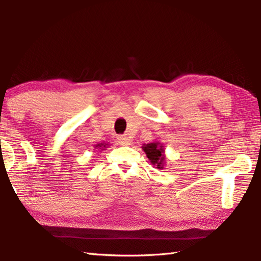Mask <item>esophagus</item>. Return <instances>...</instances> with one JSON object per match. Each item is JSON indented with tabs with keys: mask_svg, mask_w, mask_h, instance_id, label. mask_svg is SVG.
I'll return each mask as SVG.
<instances>
[{
	"mask_svg": "<svg viewBox=\"0 0 261 261\" xmlns=\"http://www.w3.org/2000/svg\"><path fill=\"white\" fill-rule=\"evenodd\" d=\"M117 141H118V144H121V145H129L131 140L125 136H120V137H117Z\"/></svg>",
	"mask_w": 261,
	"mask_h": 261,
	"instance_id": "esophagus-1",
	"label": "esophagus"
}]
</instances>
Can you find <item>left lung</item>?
Segmentation results:
<instances>
[{
	"mask_svg": "<svg viewBox=\"0 0 261 261\" xmlns=\"http://www.w3.org/2000/svg\"><path fill=\"white\" fill-rule=\"evenodd\" d=\"M144 152L146 153L147 158L149 159V161L152 162V165L155 166L159 169L162 168V163L165 161V156H163V146H160V144L158 143H151V144H146L145 146H143Z\"/></svg>",
	"mask_w": 261,
	"mask_h": 261,
	"instance_id": "obj_1",
	"label": "left lung"
}]
</instances>
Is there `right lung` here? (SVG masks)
Masks as SVG:
<instances>
[{
	"mask_svg": "<svg viewBox=\"0 0 261 261\" xmlns=\"http://www.w3.org/2000/svg\"><path fill=\"white\" fill-rule=\"evenodd\" d=\"M106 146H107V144H103V143H100L98 145H95V148H99V149H103Z\"/></svg>",
	"mask_w": 261,
	"mask_h": 261,
	"instance_id": "add662e5",
	"label": "right lung"
}]
</instances>
